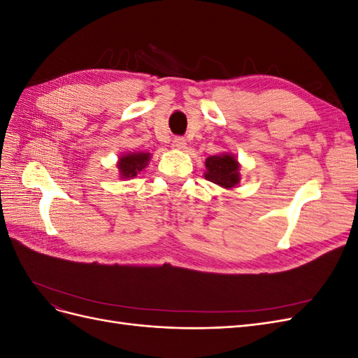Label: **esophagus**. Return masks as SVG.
<instances>
[{
    "mask_svg": "<svg viewBox=\"0 0 358 358\" xmlns=\"http://www.w3.org/2000/svg\"><path fill=\"white\" fill-rule=\"evenodd\" d=\"M171 146L175 148V149H179V150L185 149V148H187V142H185V138H182V137H176V138H173V143H171Z\"/></svg>",
    "mask_w": 358,
    "mask_h": 358,
    "instance_id": "34e87169",
    "label": "esophagus"
}]
</instances>
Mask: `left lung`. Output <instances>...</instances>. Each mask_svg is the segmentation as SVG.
<instances>
[{"mask_svg":"<svg viewBox=\"0 0 358 358\" xmlns=\"http://www.w3.org/2000/svg\"><path fill=\"white\" fill-rule=\"evenodd\" d=\"M204 179L210 180L215 185L225 189H231L239 185L241 176V162L233 154L224 152L206 158Z\"/></svg>","mask_w":358,"mask_h":358,"instance_id":"1","label":"left lung"}]
</instances>
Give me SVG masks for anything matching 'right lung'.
Returning a JSON list of instances; mask_svg holds the SVG:
<instances>
[{
    "mask_svg": "<svg viewBox=\"0 0 358 358\" xmlns=\"http://www.w3.org/2000/svg\"><path fill=\"white\" fill-rule=\"evenodd\" d=\"M150 154L149 152H125L117 158L116 167L119 171V178L128 180L136 178L138 173L149 164Z\"/></svg>",
    "mask_w": 358,
    "mask_h": 358,
    "instance_id": "1",
    "label": "right lung"
}]
</instances>
